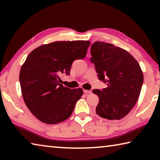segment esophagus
Instances as JSON below:
<instances>
[{
  "mask_svg": "<svg viewBox=\"0 0 160 160\" xmlns=\"http://www.w3.org/2000/svg\"><path fill=\"white\" fill-rule=\"evenodd\" d=\"M83 92H85V94H91V93H92V91H91V90H84Z\"/></svg>",
  "mask_w": 160,
  "mask_h": 160,
  "instance_id": "34e87169",
  "label": "esophagus"
}]
</instances>
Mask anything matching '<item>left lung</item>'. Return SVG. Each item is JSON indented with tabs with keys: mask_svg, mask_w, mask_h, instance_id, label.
<instances>
[{
	"mask_svg": "<svg viewBox=\"0 0 160 160\" xmlns=\"http://www.w3.org/2000/svg\"><path fill=\"white\" fill-rule=\"evenodd\" d=\"M90 52L99 80L107 85L102 90H93L99 99L97 114L108 120H120L138 99L143 82L141 68L128 51L109 43L94 42Z\"/></svg>",
	"mask_w": 160,
	"mask_h": 160,
	"instance_id": "obj_1",
	"label": "left lung"
}]
</instances>
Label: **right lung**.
I'll list each match as a JSON object with an SVG mask.
<instances>
[{
	"label": "right lung",
	"mask_w": 160,
	"mask_h": 160,
	"mask_svg": "<svg viewBox=\"0 0 160 160\" xmlns=\"http://www.w3.org/2000/svg\"><path fill=\"white\" fill-rule=\"evenodd\" d=\"M88 41L55 42L35 48L21 68L20 82L24 101L35 117L56 124L70 117L83 94L81 88L70 89L60 82L68 75L76 59L85 57Z\"/></svg>",
	"instance_id": "add662e5"
}]
</instances>
